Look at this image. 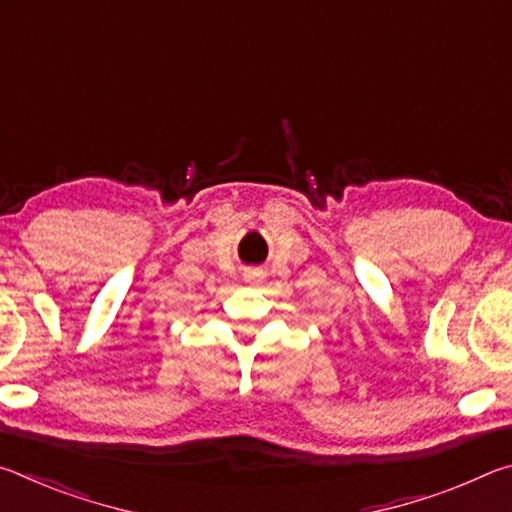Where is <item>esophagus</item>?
<instances>
[{"instance_id":"1","label":"esophagus","mask_w":512,"mask_h":512,"mask_svg":"<svg viewBox=\"0 0 512 512\" xmlns=\"http://www.w3.org/2000/svg\"><path fill=\"white\" fill-rule=\"evenodd\" d=\"M246 280L253 282V284L262 282V273H259V271H248V273H246Z\"/></svg>"}]
</instances>
